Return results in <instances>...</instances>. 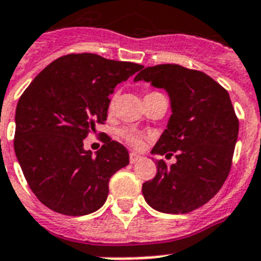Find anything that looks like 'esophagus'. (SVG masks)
<instances>
[{"label": "esophagus", "mask_w": 261, "mask_h": 261, "mask_svg": "<svg viewBox=\"0 0 261 261\" xmlns=\"http://www.w3.org/2000/svg\"><path fill=\"white\" fill-rule=\"evenodd\" d=\"M139 160H141V155L137 154V153H134V151H133V153H130V163L131 164H135L137 161H139Z\"/></svg>", "instance_id": "obj_1"}]
</instances>
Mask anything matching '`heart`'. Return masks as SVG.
<instances>
[{
	"mask_svg": "<svg viewBox=\"0 0 261 261\" xmlns=\"http://www.w3.org/2000/svg\"><path fill=\"white\" fill-rule=\"evenodd\" d=\"M115 101H116V96L114 94V96L110 98V104H108V108H110V110H114ZM120 137H122L128 145H131V146L134 147H139L143 143V135L137 133V131L122 130L120 131Z\"/></svg>",
	"mask_w": 261,
	"mask_h": 261,
	"instance_id": "1",
	"label": "heart"
}]
</instances>
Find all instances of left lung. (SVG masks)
Segmentation results:
<instances>
[{"label": "left lung", "instance_id": "left-lung-1", "mask_svg": "<svg viewBox=\"0 0 261 261\" xmlns=\"http://www.w3.org/2000/svg\"><path fill=\"white\" fill-rule=\"evenodd\" d=\"M134 81L167 90L172 115L151 154L172 155L176 163H155L157 174L143 182L150 207L167 214H187L206 204L230 172L239 137V119L226 89L210 75L180 65L146 67Z\"/></svg>", "mask_w": 261, "mask_h": 261}]
</instances>
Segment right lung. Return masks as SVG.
I'll list each match as a JSON object with an SVG mask.
<instances>
[{"instance_id":"right-lung-1","label":"right lung","mask_w":261,"mask_h":261,"mask_svg":"<svg viewBox=\"0 0 261 261\" xmlns=\"http://www.w3.org/2000/svg\"><path fill=\"white\" fill-rule=\"evenodd\" d=\"M142 67L89 53L63 55L24 90L14 153L30 188L50 210L79 217L106 203L111 176L128 165V151L107 135L92 155L84 139L107 120L115 87Z\"/></svg>"}]
</instances>
